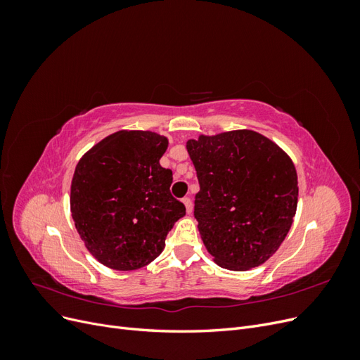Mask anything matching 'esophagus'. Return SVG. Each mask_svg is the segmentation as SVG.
Returning a JSON list of instances; mask_svg holds the SVG:
<instances>
[{
	"instance_id": "obj_1",
	"label": "esophagus",
	"mask_w": 360,
	"mask_h": 360,
	"mask_svg": "<svg viewBox=\"0 0 360 360\" xmlns=\"http://www.w3.org/2000/svg\"><path fill=\"white\" fill-rule=\"evenodd\" d=\"M181 201H183L184 207H186V212H188V213H191V212H192V200H191V198H188V197H184Z\"/></svg>"
}]
</instances>
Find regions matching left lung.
Listing matches in <instances>:
<instances>
[{
  "label": "left lung",
  "instance_id": "8db88e82",
  "mask_svg": "<svg viewBox=\"0 0 360 360\" xmlns=\"http://www.w3.org/2000/svg\"><path fill=\"white\" fill-rule=\"evenodd\" d=\"M200 192L193 216L221 267L248 270L274 255L297 207V174L275 143L254 130L189 139Z\"/></svg>",
  "mask_w": 360,
  "mask_h": 360
}]
</instances>
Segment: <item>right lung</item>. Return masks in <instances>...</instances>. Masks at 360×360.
Instances as JSON below:
<instances>
[{
	"label": "right lung",
	"mask_w": 360,
	"mask_h": 360,
	"mask_svg": "<svg viewBox=\"0 0 360 360\" xmlns=\"http://www.w3.org/2000/svg\"><path fill=\"white\" fill-rule=\"evenodd\" d=\"M168 139L120 130L96 144L76 165L70 210L75 226L106 267L135 270L160 255L186 207L171 195L172 171L160 167Z\"/></svg>",
	"instance_id": "right-lung-1"
}]
</instances>
